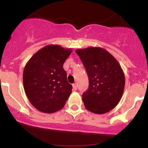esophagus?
I'll use <instances>...</instances> for the list:
<instances>
[{"mask_svg":"<svg viewBox=\"0 0 148 148\" xmlns=\"http://www.w3.org/2000/svg\"><path fill=\"white\" fill-rule=\"evenodd\" d=\"M72 86H73V89H74V90H77V84H73Z\"/></svg>","mask_w":148,"mask_h":148,"instance_id":"obj_1","label":"esophagus"}]
</instances>
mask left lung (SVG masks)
I'll return each instance as SVG.
<instances>
[{"label": "left lung", "instance_id": "obj_1", "mask_svg": "<svg viewBox=\"0 0 148 148\" xmlns=\"http://www.w3.org/2000/svg\"><path fill=\"white\" fill-rule=\"evenodd\" d=\"M89 77V88L82 95L87 110L101 114L114 109L120 102L125 78L117 59L100 47L76 50Z\"/></svg>", "mask_w": 148, "mask_h": 148}]
</instances>
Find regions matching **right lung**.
<instances>
[{"label":"right lung","instance_id":"1","mask_svg":"<svg viewBox=\"0 0 148 148\" xmlns=\"http://www.w3.org/2000/svg\"><path fill=\"white\" fill-rule=\"evenodd\" d=\"M71 49L48 45L28 60L23 74L25 92L28 100L40 112L53 113L64 107L71 93L63 68Z\"/></svg>","mask_w":148,"mask_h":148}]
</instances>
